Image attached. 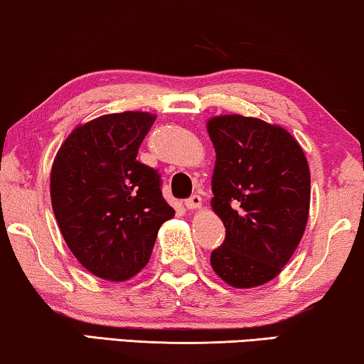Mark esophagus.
Returning a JSON list of instances; mask_svg holds the SVG:
<instances>
[{"mask_svg": "<svg viewBox=\"0 0 364 364\" xmlns=\"http://www.w3.org/2000/svg\"><path fill=\"white\" fill-rule=\"evenodd\" d=\"M186 207L188 210H196V208H200L202 207V197L197 196V193H193L192 197H188L186 200Z\"/></svg>", "mask_w": 364, "mask_h": 364, "instance_id": "esophagus-1", "label": "esophagus"}]
</instances>
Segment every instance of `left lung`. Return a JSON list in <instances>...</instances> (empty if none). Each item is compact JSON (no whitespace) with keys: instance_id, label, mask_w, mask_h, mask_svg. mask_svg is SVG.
<instances>
[{"instance_id":"left-lung-1","label":"left lung","mask_w":364,"mask_h":364,"mask_svg":"<svg viewBox=\"0 0 364 364\" xmlns=\"http://www.w3.org/2000/svg\"><path fill=\"white\" fill-rule=\"evenodd\" d=\"M207 131L217 156L212 208L225 225L212 268L230 287H260L282 272L305 232L306 157L290 132L262 119L218 116Z\"/></svg>"}]
</instances>
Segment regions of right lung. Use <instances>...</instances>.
I'll use <instances>...</instances> for the list:
<instances>
[{
	"label": "right lung",
	"instance_id": "right-lung-1",
	"mask_svg": "<svg viewBox=\"0 0 364 364\" xmlns=\"http://www.w3.org/2000/svg\"><path fill=\"white\" fill-rule=\"evenodd\" d=\"M156 116L107 114L69 134L51 171L59 230L79 263L99 278L124 282L147 265L157 232L176 210L156 168L136 161Z\"/></svg>",
	"mask_w": 364,
	"mask_h": 364
}]
</instances>
